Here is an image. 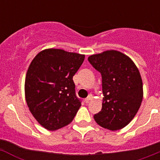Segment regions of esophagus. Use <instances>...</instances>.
I'll return each instance as SVG.
<instances>
[{
	"instance_id": "obj_1",
	"label": "esophagus",
	"mask_w": 160,
	"mask_h": 160,
	"mask_svg": "<svg viewBox=\"0 0 160 160\" xmlns=\"http://www.w3.org/2000/svg\"><path fill=\"white\" fill-rule=\"evenodd\" d=\"M92 99H93V96L92 95H89L88 97H87V98L85 99V102H87V103H88L89 102L91 101V100H92Z\"/></svg>"
}]
</instances>
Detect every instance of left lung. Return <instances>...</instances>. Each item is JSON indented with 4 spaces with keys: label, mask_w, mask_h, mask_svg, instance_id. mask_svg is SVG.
I'll use <instances>...</instances> for the list:
<instances>
[{
    "label": "left lung",
    "mask_w": 160,
    "mask_h": 160,
    "mask_svg": "<svg viewBox=\"0 0 160 160\" xmlns=\"http://www.w3.org/2000/svg\"><path fill=\"white\" fill-rule=\"evenodd\" d=\"M90 63L102 74V107L94 118L102 128L117 131L131 122L143 98L139 70L128 56L117 50L90 55Z\"/></svg>",
    "instance_id": "obj_1"
}]
</instances>
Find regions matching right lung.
<instances>
[{
  "label": "right lung",
  "mask_w": 160,
  "mask_h": 160,
  "mask_svg": "<svg viewBox=\"0 0 160 160\" xmlns=\"http://www.w3.org/2000/svg\"><path fill=\"white\" fill-rule=\"evenodd\" d=\"M84 59V54L46 49L31 62L25 76V100L44 128L56 131L73 121L81 107L73 76Z\"/></svg>",
  "instance_id": "obj_1"
}]
</instances>
